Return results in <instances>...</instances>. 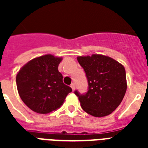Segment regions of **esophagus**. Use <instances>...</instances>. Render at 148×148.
Instances as JSON below:
<instances>
[{
  "label": "esophagus",
  "mask_w": 148,
  "mask_h": 148,
  "mask_svg": "<svg viewBox=\"0 0 148 148\" xmlns=\"http://www.w3.org/2000/svg\"><path fill=\"white\" fill-rule=\"evenodd\" d=\"M71 88H72V90L74 91V89H75V85H74V84H71Z\"/></svg>",
  "instance_id": "34e87169"
}]
</instances>
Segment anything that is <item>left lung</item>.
Returning a JSON list of instances; mask_svg holds the SVG:
<instances>
[{
    "instance_id": "obj_1",
    "label": "left lung",
    "mask_w": 148,
    "mask_h": 148,
    "mask_svg": "<svg viewBox=\"0 0 148 148\" xmlns=\"http://www.w3.org/2000/svg\"><path fill=\"white\" fill-rule=\"evenodd\" d=\"M88 79L85 94L77 90L81 106L94 117H104L114 111L121 103L127 90L126 72L124 66L108 56L92 54L77 57Z\"/></svg>"
}]
</instances>
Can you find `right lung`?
Returning <instances> with one entry per match:
<instances>
[{
  "instance_id": "add662e5",
  "label": "right lung",
  "mask_w": 148,
  "mask_h": 148,
  "mask_svg": "<svg viewBox=\"0 0 148 148\" xmlns=\"http://www.w3.org/2000/svg\"><path fill=\"white\" fill-rule=\"evenodd\" d=\"M61 60V58L46 54L30 60L17 73L18 94L34 112L48 114L56 110L72 91L64 84L62 74L58 71Z\"/></svg>"
}]
</instances>
